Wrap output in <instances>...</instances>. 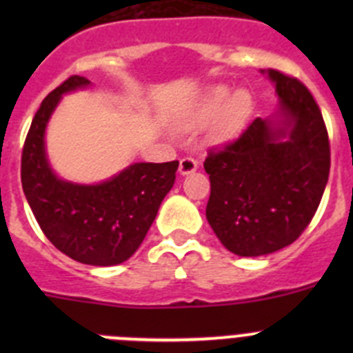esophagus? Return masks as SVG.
Listing matches in <instances>:
<instances>
[{
  "instance_id": "1",
  "label": "esophagus",
  "mask_w": 353,
  "mask_h": 353,
  "mask_svg": "<svg viewBox=\"0 0 353 353\" xmlns=\"http://www.w3.org/2000/svg\"><path fill=\"white\" fill-rule=\"evenodd\" d=\"M196 170H198V162H196L192 157H183L182 161H180L179 173L182 174V176H185V174L194 173Z\"/></svg>"
}]
</instances>
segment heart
<instances>
[{
	"instance_id": "b5f03b06",
	"label": "heart",
	"mask_w": 353,
	"mask_h": 353,
	"mask_svg": "<svg viewBox=\"0 0 353 353\" xmlns=\"http://www.w3.org/2000/svg\"><path fill=\"white\" fill-rule=\"evenodd\" d=\"M254 111V97L249 88H236L230 92L226 84L208 86L187 113L182 114L180 123L185 127H208L207 139L214 145L233 141L244 132Z\"/></svg>"
}]
</instances>
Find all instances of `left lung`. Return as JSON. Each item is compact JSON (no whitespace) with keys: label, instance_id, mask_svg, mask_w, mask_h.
Wrapping results in <instances>:
<instances>
[{"label":"left lung","instance_id":"left-lung-1","mask_svg":"<svg viewBox=\"0 0 353 353\" xmlns=\"http://www.w3.org/2000/svg\"><path fill=\"white\" fill-rule=\"evenodd\" d=\"M279 105L236 141L210 150L207 221L236 256H263L299 239L316 212L330 170L322 113L310 90L281 72L260 70Z\"/></svg>","mask_w":353,"mask_h":353}]
</instances>
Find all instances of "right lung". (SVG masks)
I'll return each mask as SVG.
<instances>
[{
    "instance_id": "1",
    "label": "right lung",
    "mask_w": 353,
    "mask_h": 353,
    "mask_svg": "<svg viewBox=\"0 0 353 353\" xmlns=\"http://www.w3.org/2000/svg\"><path fill=\"white\" fill-rule=\"evenodd\" d=\"M92 86L72 76L52 90L31 121L23 150L21 180L28 205L56 249L79 263L111 267L138 251L174 183L179 161L134 162L99 183H77L56 174L46 130L63 95Z\"/></svg>"
}]
</instances>
